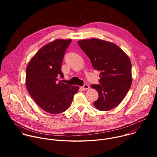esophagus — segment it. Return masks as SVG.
<instances>
[{
	"label": "esophagus",
	"instance_id": "esophagus-1",
	"mask_svg": "<svg viewBox=\"0 0 157 157\" xmlns=\"http://www.w3.org/2000/svg\"><path fill=\"white\" fill-rule=\"evenodd\" d=\"M89 88V86L88 84H84L83 86L81 87V89H82V90H86V89H88Z\"/></svg>",
	"mask_w": 157,
	"mask_h": 157
}]
</instances>
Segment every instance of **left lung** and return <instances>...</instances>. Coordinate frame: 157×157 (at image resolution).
I'll return each instance as SVG.
<instances>
[{
	"label": "left lung",
	"mask_w": 157,
	"mask_h": 157,
	"mask_svg": "<svg viewBox=\"0 0 157 157\" xmlns=\"http://www.w3.org/2000/svg\"><path fill=\"white\" fill-rule=\"evenodd\" d=\"M90 59L93 68L100 71L99 84H92L99 94L95 107L107 111L117 107L124 99L132 84L130 58L116 44L98 38L78 41Z\"/></svg>",
	"instance_id": "left-lung-1"
}]
</instances>
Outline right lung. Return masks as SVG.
<instances>
[{
	"label": "right lung",
	"mask_w": 157,
	"mask_h": 157,
	"mask_svg": "<svg viewBox=\"0 0 157 157\" xmlns=\"http://www.w3.org/2000/svg\"><path fill=\"white\" fill-rule=\"evenodd\" d=\"M72 40H56L43 47L30 59L26 70L25 84L37 105L48 113H63L70 106L78 86L58 81L63 77L61 64Z\"/></svg>",
	"instance_id": "1"
}]
</instances>
